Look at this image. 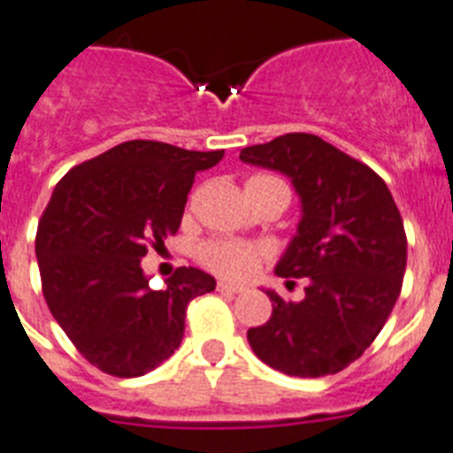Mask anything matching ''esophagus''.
I'll use <instances>...</instances> for the list:
<instances>
[{
	"mask_svg": "<svg viewBox=\"0 0 453 453\" xmlns=\"http://www.w3.org/2000/svg\"><path fill=\"white\" fill-rule=\"evenodd\" d=\"M216 288H219L220 293H230V296H237V293H244L246 286L230 284V281H219V284H216Z\"/></svg>",
	"mask_w": 453,
	"mask_h": 453,
	"instance_id": "34e87169",
	"label": "esophagus"
}]
</instances>
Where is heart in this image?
I'll return each mask as SVG.
<instances>
[{"label": "heart", "mask_w": 453, "mask_h": 453, "mask_svg": "<svg viewBox=\"0 0 453 453\" xmlns=\"http://www.w3.org/2000/svg\"><path fill=\"white\" fill-rule=\"evenodd\" d=\"M260 186H281L286 188L284 181H279L274 176H253L246 181V193L260 188ZM288 190V188H286ZM197 258L204 267L230 279H246L258 272L260 265L267 258V246L258 242H246V239H207L197 249Z\"/></svg>", "instance_id": "obj_1"}]
</instances>
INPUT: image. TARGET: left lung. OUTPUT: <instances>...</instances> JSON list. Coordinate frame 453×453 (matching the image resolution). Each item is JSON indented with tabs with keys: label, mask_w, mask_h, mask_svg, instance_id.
Listing matches in <instances>:
<instances>
[{
	"label": "left lung",
	"mask_w": 453,
	"mask_h": 453,
	"mask_svg": "<svg viewBox=\"0 0 453 453\" xmlns=\"http://www.w3.org/2000/svg\"><path fill=\"white\" fill-rule=\"evenodd\" d=\"M239 160L290 179L303 202L279 277L304 279V297L274 290L270 321L246 337L263 363L290 377H326L351 365L384 328L403 288L407 237L377 172L307 132L246 146Z\"/></svg>",
	"instance_id": "left-lung-1"
}]
</instances>
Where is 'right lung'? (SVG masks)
Listing matches in <instances>:
<instances>
[{
    "instance_id": "obj_1",
    "label": "right lung",
    "mask_w": 453,
    "mask_h": 453,
    "mask_svg": "<svg viewBox=\"0 0 453 453\" xmlns=\"http://www.w3.org/2000/svg\"><path fill=\"white\" fill-rule=\"evenodd\" d=\"M223 150L132 139L76 165L55 186L36 230L46 304L81 356L113 377H142L174 354L193 297L216 279L179 267L149 288L142 258L181 226L195 174Z\"/></svg>"
}]
</instances>
